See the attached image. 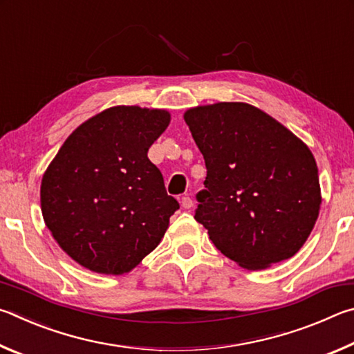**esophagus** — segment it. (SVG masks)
Returning <instances> with one entry per match:
<instances>
[{
	"label": "esophagus",
	"mask_w": 354,
	"mask_h": 354,
	"mask_svg": "<svg viewBox=\"0 0 354 354\" xmlns=\"http://www.w3.org/2000/svg\"><path fill=\"white\" fill-rule=\"evenodd\" d=\"M182 207L185 208V209H189L191 207L194 205V202H193V199H191L189 196H185V197H182Z\"/></svg>",
	"instance_id": "esophagus-1"
}]
</instances>
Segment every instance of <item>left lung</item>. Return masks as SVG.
Here are the masks:
<instances>
[{
  "label": "left lung",
  "mask_w": 354,
  "mask_h": 354,
  "mask_svg": "<svg viewBox=\"0 0 354 354\" xmlns=\"http://www.w3.org/2000/svg\"><path fill=\"white\" fill-rule=\"evenodd\" d=\"M207 166L196 221L216 249L257 270L294 257L322 203L314 155L263 110L218 102L185 113Z\"/></svg>",
  "instance_id": "8db88e82"
}]
</instances>
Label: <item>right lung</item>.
Instances as JSON below:
<instances>
[{
    "label": "right lung",
    "instance_id": "right-lung-1",
    "mask_svg": "<svg viewBox=\"0 0 354 354\" xmlns=\"http://www.w3.org/2000/svg\"><path fill=\"white\" fill-rule=\"evenodd\" d=\"M169 121L166 110L138 105L104 110L68 136L43 174L45 224L85 269L126 274L165 236L180 205L147 151Z\"/></svg>",
    "mask_w": 354,
    "mask_h": 354
}]
</instances>
